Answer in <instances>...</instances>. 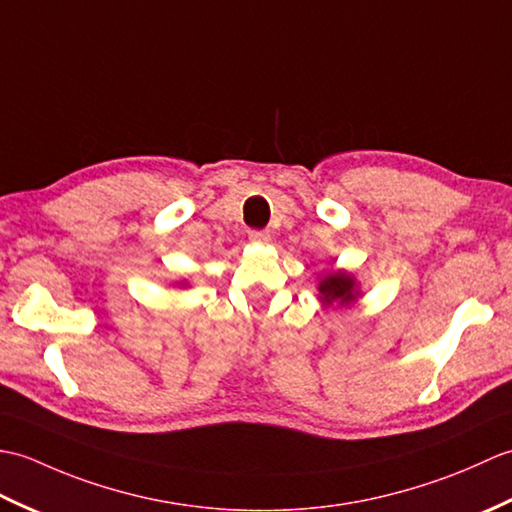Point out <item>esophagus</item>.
Wrapping results in <instances>:
<instances>
[{"mask_svg": "<svg viewBox=\"0 0 512 512\" xmlns=\"http://www.w3.org/2000/svg\"><path fill=\"white\" fill-rule=\"evenodd\" d=\"M248 237H250V242H255V244H268L270 242L268 231H250Z\"/></svg>", "mask_w": 512, "mask_h": 512, "instance_id": "esophagus-1", "label": "esophagus"}]
</instances>
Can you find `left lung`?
I'll return each instance as SVG.
<instances>
[{"label": "left lung", "instance_id": "left-lung-1", "mask_svg": "<svg viewBox=\"0 0 512 512\" xmlns=\"http://www.w3.org/2000/svg\"><path fill=\"white\" fill-rule=\"evenodd\" d=\"M317 290L323 310H328L332 303H336V308H347L356 303L358 297H363L361 284L350 270H334V273L319 277Z\"/></svg>", "mask_w": 512, "mask_h": 512}]
</instances>
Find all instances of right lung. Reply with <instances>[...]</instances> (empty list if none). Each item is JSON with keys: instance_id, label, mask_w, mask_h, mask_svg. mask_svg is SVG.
<instances>
[{"instance_id": "obj_1", "label": "right lung", "mask_w": 512, "mask_h": 512, "mask_svg": "<svg viewBox=\"0 0 512 512\" xmlns=\"http://www.w3.org/2000/svg\"><path fill=\"white\" fill-rule=\"evenodd\" d=\"M178 286H180V288H187V286H189V284H187V279H184V281H180V284H178Z\"/></svg>"}]
</instances>
